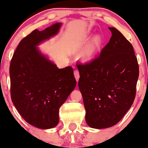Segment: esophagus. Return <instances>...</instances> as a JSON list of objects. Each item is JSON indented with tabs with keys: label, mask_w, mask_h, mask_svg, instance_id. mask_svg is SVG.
<instances>
[{
	"label": "esophagus",
	"mask_w": 148,
	"mask_h": 148,
	"mask_svg": "<svg viewBox=\"0 0 148 148\" xmlns=\"http://www.w3.org/2000/svg\"><path fill=\"white\" fill-rule=\"evenodd\" d=\"M74 75H75V77L76 80L78 81L79 77H80V74H79V71H77V70H75V71H74Z\"/></svg>",
	"instance_id": "esophagus-1"
}]
</instances>
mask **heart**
Returning <instances> with one entry per match:
<instances>
[{
  "label": "heart",
  "instance_id": "1",
  "mask_svg": "<svg viewBox=\"0 0 148 148\" xmlns=\"http://www.w3.org/2000/svg\"><path fill=\"white\" fill-rule=\"evenodd\" d=\"M102 43V38L101 36H96L93 38L91 43L83 51L80 55V59L83 62H89L96 58L100 49Z\"/></svg>",
  "mask_w": 148,
  "mask_h": 148
}]
</instances>
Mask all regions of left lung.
Wrapping results in <instances>:
<instances>
[{
  "mask_svg": "<svg viewBox=\"0 0 148 148\" xmlns=\"http://www.w3.org/2000/svg\"><path fill=\"white\" fill-rule=\"evenodd\" d=\"M112 36L100 55L78 64V87L89 127L103 129L117 124L136 96L139 65L132 45L120 32L109 27Z\"/></svg>",
  "mask_w": 148,
  "mask_h": 148,
  "instance_id": "obj_1",
  "label": "left lung"
}]
</instances>
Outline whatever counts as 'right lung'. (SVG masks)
<instances>
[{
    "instance_id": "add662e5",
    "label": "right lung",
    "mask_w": 148,
    "mask_h": 148,
    "mask_svg": "<svg viewBox=\"0 0 148 148\" xmlns=\"http://www.w3.org/2000/svg\"><path fill=\"white\" fill-rule=\"evenodd\" d=\"M60 23L34 30L19 42L10 64L11 96L23 119L40 129L55 127L59 109L76 86L71 66L59 69L36 46L57 34Z\"/></svg>"
}]
</instances>
